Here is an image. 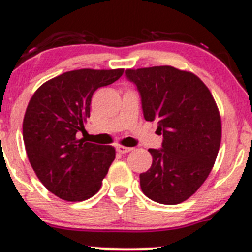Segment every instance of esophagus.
I'll return each instance as SVG.
<instances>
[{"instance_id": "1", "label": "esophagus", "mask_w": 252, "mask_h": 252, "mask_svg": "<svg viewBox=\"0 0 252 252\" xmlns=\"http://www.w3.org/2000/svg\"><path fill=\"white\" fill-rule=\"evenodd\" d=\"M116 151L121 154H125V153H128V152H131L132 148H129V147H125V146H116Z\"/></svg>"}]
</instances>
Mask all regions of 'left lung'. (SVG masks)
Here are the masks:
<instances>
[{
    "label": "left lung",
    "mask_w": 252,
    "mask_h": 252,
    "mask_svg": "<svg viewBox=\"0 0 252 252\" xmlns=\"http://www.w3.org/2000/svg\"><path fill=\"white\" fill-rule=\"evenodd\" d=\"M137 86L147 121L158 123L161 149H148L152 166L139 175L144 195L178 205L193 195L210 175L221 139L218 106L196 74L171 66L126 69Z\"/></svg>",
    "instance_id": "obj_1"
}]
</instances>
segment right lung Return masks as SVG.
Wrapping results in <instances>:
<instances>
[{
    "label": "right lung",
    "instance_id": "obj_1",
    "mask_svg": "<svg viewBox=\"0 0 252 252\" xmlns=\"http://www.w3.org/2000/svg\"><path fill=\"white\" fill-rule=\"evenodd\" d=\"M124 68H82L41 84L27 106L23 141L42 185L61 200L79 202L100 190L115 148L77 138L91 116L93 93L118 81Z\"/></svg>",
    "mask_w": 252,
    "mask_h": 252
}]
</instances>
